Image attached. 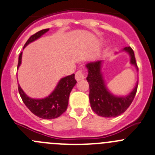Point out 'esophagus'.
<instances>
[{
    "instance_id": "1",
    "label": "esophagus",
    "mask_w": 155,
    "mask_h": 155,
    "mask_svg": "<svg viewBox=\"0 0 155 155\" xmlns=\"http://www.w3.org/2000/svg\"><path fill=\"white\" fill-rule=\"evenodd\" d=\"M75 77H76V79L77 81H80L86 78V73H85V72L83 70L79 69V71H77L76 73V76Z\"/></svg>"
}]
</instances>
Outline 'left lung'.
I'll return each instance as SVG.
<instances>
[{
  "mask_svg": "<svg viewBox=\"0 0 155 155\" xmlns=\"http://www.w3.org/2000/svg\"><path fill=\"white\" fill-rule=\"evenodd\" d=\"M123 50L128 52L131 56V63L138 69L134 53L130 47ZM102 60L91 62L86 64L89 84V102L91 108L98 115L105 118L116 117L125 112L130 106L136 94L138 83L131 92L127 96H115L107 89L101 72Z\"/></svg>",
  "mask_w": 155,
  "mask_h": 155,
  "instance_id": "8db88e82",
  "label": "left lung"
}]
</instances>
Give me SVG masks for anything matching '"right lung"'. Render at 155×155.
I'll use <instances>...</instances> for the list:
<instances>
[{
	"label": "right lung",
	"mask_w": 155,
	"mask_h": 155,
	"mask_svg": "<svg viewBox=\"0 0 155 155\" xmlns=\"http://www.w3.org/2000/svg\"><path fill=\"white\" fill-rule=\"evenodd\" d=\"M49 29H44L32 35L26 42L24 48L31 42L40 38ZM21 59L22 52L19 55L17 69L21 63ZM76 84L75 74L62 78L56 89L48 97L41 99H31L28 97L22 90L20 85H18V91L24 103L32 113L43 119H53L60 117L63 112H66L69 102V94Z\"/></svg>",
	"instance_id": "right-lung-1"
}]
</instances>
